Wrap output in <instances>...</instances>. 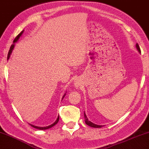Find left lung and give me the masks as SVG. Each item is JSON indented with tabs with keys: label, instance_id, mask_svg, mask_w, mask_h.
Segmentation results:
<instances>
[{
	"label": "left lung",
	"instance_id": "left-lung-1",
	"mask_svg": "<svg viewBox=\"0 0 149 149\" xmlns=\"http://www.w3.org/2000/svg\"><path fill=\"white\" fill-rule=\"evenodd\" d=\"M136 47H137L138 51L141 52L140 48H139V45H138L137 44H136ZM84 116H85V123H86V124L88 125V126H91V127H93V128H101V127L103 126H98V125L94 124V123H93L92 122H91V121H89V120H88V119H87V116H86L85 113H84Z\"/></svg>",
	"mask_w": 149,
	"mask_h": 149
}]
</instances>
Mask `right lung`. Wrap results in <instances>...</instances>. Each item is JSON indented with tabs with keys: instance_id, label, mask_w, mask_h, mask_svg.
Instances as JSON below:
<instances>
[{
	"instance_id": "obj_1",
	"label": "right lung",
	"mask_w": 149,
	"mask_h": 149,
	"mask_svg": "<svg viewBox=\"0 0 149 149\" xmlns=\"http://www.w3.org/2000/svg\"><path fill=\"white\" fill-rule=\"evenodd\" d=\"M23 30L22 32H21V33H20L19 34V35H18L17 37H15V39H14V43H15V42H17V41H18V39H19V37H21V35H22V33H23ZM14 44H12V46H11V47H10V51H9V52H8V60L9 58H10V55H11V53H12V50H13V48H14ZM64 96H65V94L64 95V96H63V98L64 97ZM58 121H59V116L58 117H57V120L56 121H55L54 123H53V124H51V125H50V126H46V127H39V126H34V125H32V124H30V126H33V128H37V129H39V130H46V129H48V128H52V127L53 126H54L55 124H57V122H58Z\"/></svg>"
}]
</instances>
